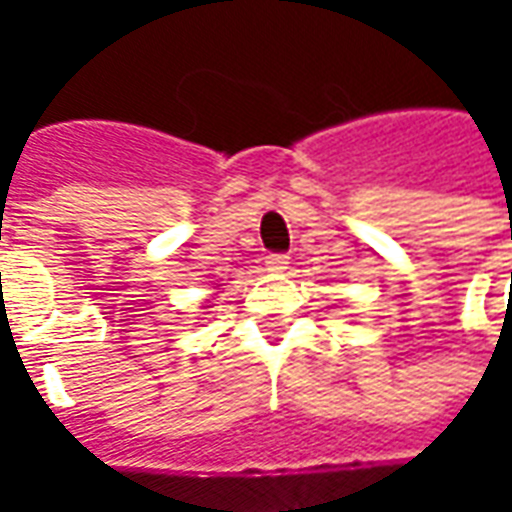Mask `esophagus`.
<instances>
[{"label":"esophagus","mask_w":512,"mask_h":512,"mask_svg":"<svg viewBox=\"0 0 512 512\" xmlns=\"http://www.w3.org/2000/svg\"><path fill=\"white\" fill-rule=\"evenodd\" d=\"M290 263V257L288 255H279V252H274V255H268L266 257V266L271 268V271H285Z\"/></svg>","instance_id":"obj_1"}]
</instances>
